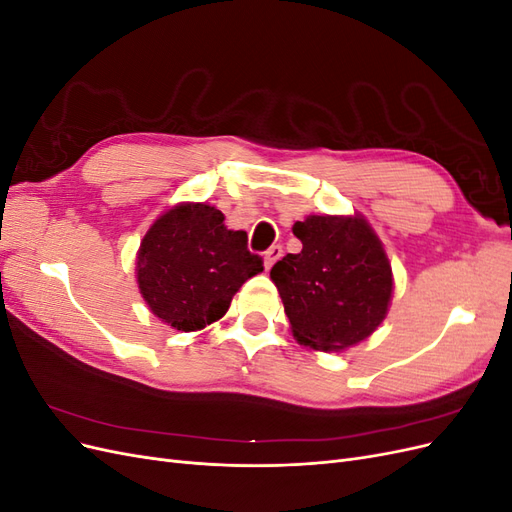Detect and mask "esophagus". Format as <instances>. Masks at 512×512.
<instances>
[{"mask_svg":"<svg viewBox=\"0 0 512 512\" xmlns=\"http://www.w3.org/2000/svg\"><path fill=\"white\" fill-rule=\"evenodd\" d=\"M284 256V250H282V245H273V247H269L267 250V254H265V269L269 271L277 260H280Z\"/></svg>","mask_w":512,"mask_h":512,"instance_id":"esophagus-1","label":"esophagus"}]
</instances>
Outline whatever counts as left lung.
Segmentation results:
<instances>
[{
	"label": "left lung",
	"mask_w": 512,
	"mask_h": 512,
	"mask_svg": "<svg viewBox=\"0 0 512 512\" xmlns=\"http://www.w3.org/2000/svg\"><path fill=\"white\" fill-rule=\"evenodd\" d=\"M299 254L271 269L290 331L299 344L339 352L361 344L389 314L393 269L361 213L307 215L294 222Z\"/></svg>",
	"instance_id": "left-lung-1"
}]
</instances>
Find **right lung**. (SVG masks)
Instances as JSON below:
<instances>
[{
	"label": "right lung",
	"mask_w": 512,
	"mask_h": 512,
	"mask_svg": "<svg viewBox=\"0 0 512 512\" xmlns=\"http://www.w3.org/2000/svg\"><path fill=\"white\" fill-rule=\"evenodd\" d=\"M262 271L243 230L207 203H179L149 226L136 252V284L153 316L177 331L220 320L239 288Z\"/></svg>",
	"instance_id": "right-lung-1"
}]
</instances>
